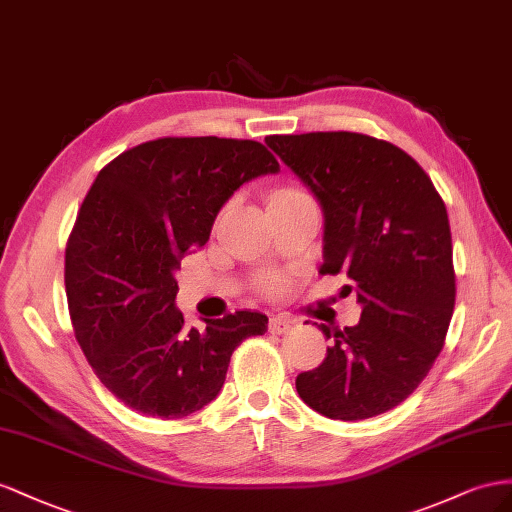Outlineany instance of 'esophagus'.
<instances>
[{
    "label": "esophagus",
    "mask_w": 512,
    "mask_h": 512,
    "mask_svg": "<svg viewBox=\"0 0 512 512\" xmlns=\"http://www.w3.org/2000/svg\"><path fill=\"white\" fill-rule=\"evenodd\" d=\"M291 324H294V321H291L285 315H272L270 321H268V330L272 334H285L291 328Z\"/></svg>",
    "instance_id": "obj_1"
}]
</instances>
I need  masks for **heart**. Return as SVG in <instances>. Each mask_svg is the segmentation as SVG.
Masks as SVG:
<instances>
[{
    "label": "heart",
    "instance_id": "heart-1",
    "mask_svg": "<svg viewBox=\"0 0 512 512\" xmlns=\"http://www.w3.org/2000/svg\"><path fill=\"white\" fill-rule=\"evenodd\" d=\"M283 193H300V191H294V188H283V191H279L276 195H283ZM266 287H268V289H279V287H281V281L276 279V276H268V279H266Z\"/></svg>",
    "mask_w": 512,
    "mask_h": 512
}]
</instances>
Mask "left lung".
<instances>
[{
	"label": "left lung",
	"instance_id": "left-lung-1",
	"mask_svg": "<svg viewBox=\"0 0 512 512\" xmlns=\"http://www.w3.org/2000/svg\"><path fill=\"white\" fill-rule=\"evenodd\" d=\"M266 143L324 210L319 272L347 274L362 304L356 326H321L334 343L296 390L334 420L384 414L427 377L455 309L444 201L416 160L382 139L339 130Z\"/></svg>",
	"mask_w": 512,
	"mask_h": 512
}]
</instances>
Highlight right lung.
Wrapping results in <instances>:
<instances>
[{
  "mask_svg": "<svg viewBox=\"0 0 512 512\" xmlns=\"http://www.w3.org/2000/svg\"><path fill=\"white\" fill-rule=\"evenodd\" d=\"M276 171L279 160L251 139L163 137L96 175L66 246L68 311L90 367L135 412L201 410L221 392L233 349L268 330L257 311L186 328L175 270L244 182Z\"/></svg>",
  "mask_w": 512,
  "mask_h": 512,
  "instance_id": "obj_1",
  "label": "right lung"
}]
</instances>
